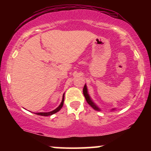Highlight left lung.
I'll list each match as a JSON object with an SVG mask.
<instances>
[{
	"label": "left lung",
	"mask_w": 151,
	"mask_h": 151,
	"mask_svg": "<svg viewBox=\"0 0 151 151\" xmlns=\"http://www.w3.org/2000/svg\"><path fill=\"white\" fill-rule=\"evenodd\" d=\"M83 93H84V97H85V99H86V102H87V103L89 104L90 106H91L92 107V108H93V109H94V110L99 111H101V109H100L99 107L98 106L96 105V104H95L94 102L93 101V100L91 99V98L90 97L89 93H88L87 86H86V84H85V85H84V89H83ZM115 109H112L111 111L115 110Z\"/></svg>",
	"instance_id": "left-lung-1"
}]
</instances>
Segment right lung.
Here are the masks:
<instances>
[{"instance_id": "add662e5", "label": "right lung", "mask_w": 151, "mask_h": 151, "mask_svg": "<svg viewBox=\"0 0 151 151\" xmlns=\"http://www.w3.org/2000/svg\"><path fill=\"white\" fill-rule=\"evenodd\" d=\"M64 100H65V93H64L63 96H62V100L61 104L59 105V106L58 107V108H56L55 109V110L52 111H50V112H40V113H36V114H37V115H40V116H51L54 114L57 113V112H58L59 111H60V109H62V107L63 106Z\"/></svg>"}]
</instances>
